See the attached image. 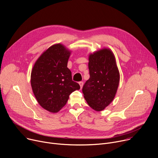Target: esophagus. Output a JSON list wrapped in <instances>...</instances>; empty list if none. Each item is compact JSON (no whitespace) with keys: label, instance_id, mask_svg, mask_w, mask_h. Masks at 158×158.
<instances>
[{"label":"esophagus","instance_id":"34e87169","mask_svg":"<svg viewBox=\"0 0 158 158\" xmlns=\"http://www.w3.org/2000/svg\"><path fill=\"white\" fill-rule=\"evenodd\" d=\"M79 85H80V86H81V89H82V86H83V84H84V82H83L82 81H80V82H79Z\"/></svg>","mask_w":158,"mask_h":158}]
</instances>
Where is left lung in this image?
<instances>
[{
    "label": "left lung",
    "instance_id": "obj_1",
    "mask_svg": "<svg viewBox=\"0 0 158 158\" xmlns=\"http://www.w3.org/2000/svg\"><path fill=\"white\" fill-rule=\"evenodd\" d=\"M89 79L85 82L82 93L91 108L102 111L112 101L117 93L120 74L115 59L109 49H103L89 57Z\"/></svg>",
    "mask_w": 158,
    "mask_h": 158
}]
</instances>
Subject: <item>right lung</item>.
<instances>
[{
  "instance_id": "1",
  "label": "right lung",
  "mask_w": 158,
  "mask_h": 158,
  "mask_svg": "<svg viewBox=\"0 0 158 158\" xmlns=\"http://www.w3.org/2000/svg\"><path fill=\"white\" fill-rule=\"evenodd\" d=\"M70 52L61 44L50 47L36 60L31 75V87L41 107L56 113L67 103L69 95L80 89L67 68Z\"/></svg>"
}]
</instances>
